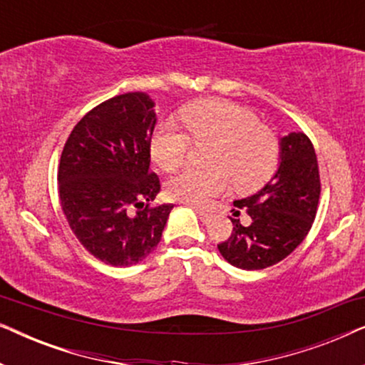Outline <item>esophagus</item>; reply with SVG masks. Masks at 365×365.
Listing matches in <instances>:
<instances>
[{
  "label": "esophagus",
  "instance_id": "1",
  "mask_svg": "<svg viewBox=\"0 0 365 365\" xmlns=\"http://www.w3.org/2000/svg\"><path fill=\"white\" fill-rule=\"evenodd\" d=\"M192 209H194V211H196L197 212V216H199V219H201V221L202 222H206L207 221V219L209 217H211V214H209L207 211H204V209H201V207H197V206H191Z\"/></svg>",
  "mask_w": 365,
  "mask_h": 365
}]
</instances>
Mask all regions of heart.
Here are the masks:
<instances>
[{"mask_svg": "<svg viewBox=\"0 0 365 365\" xmlns=\"http://www.w3.org/2000/svg\"><path fill=\"white\" fill-rule=\"evenodd\" d=\"M186 133L161 126L151 139V156L164 171H176L186 163L191 141L211 146L206 153L209 169H186L169 179L168 196L189 204H207L232 184L236 191L261 187L279 163L281 144L277 134L259 123L249 108L227 99H204L181 111Z\"/></svg>", "mask_w": 365, "mask_h": 365, "instance_id": "obj_1", "label": "heart"}]
</instances>
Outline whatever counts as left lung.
I'll list each match as a JSON object with an SVG mask.
<instances>
[{
  "label": "left lung",
  "instance_id": "1",
  "mask_svg": "<svg viewBox=\"0 0 365 365\" xmlns=\"http://www.w3.org/2000/svg\"><path fill=\"white\" fill-rule=\"evenodd\" d=\"M321 176L314 146L304 133L281 139V163L274 178L261 191L234 201V216L246 208L252 224L242 227L235 217L232 234L217 244L229 264L259 271L286 259L311 231L316 219Z\"/></svg>",
  "mask_w": 365,
  "mask_h": 365
}]
</instances>
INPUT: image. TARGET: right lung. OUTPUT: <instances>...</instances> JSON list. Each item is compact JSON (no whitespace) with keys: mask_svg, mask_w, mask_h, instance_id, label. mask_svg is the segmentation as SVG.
Wrapping results in <instances>:
<instances>
[{"mask_svg":"<svg viewBox=\"0 0 365 365\" xmlns=\"http://www.w3.org/2000/svg\"><path fill=\"white\" fill-rule=\"evenodd\" d=\"M154 103L126 93L98 104L73 128L58 168L66 221L89 254L128 267L161 241L173 204L151 206L161 191L149 171Z\"/></svg>","mask_w":365,"mask_h":365,"instance_id":"obj_1","label":"right lung"}]
</instances>
